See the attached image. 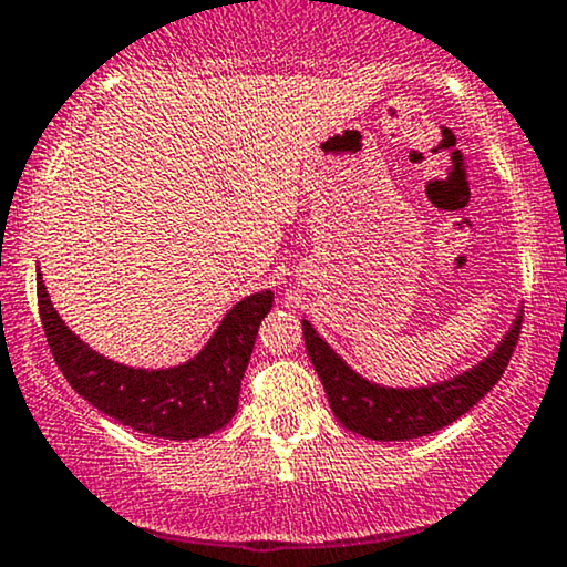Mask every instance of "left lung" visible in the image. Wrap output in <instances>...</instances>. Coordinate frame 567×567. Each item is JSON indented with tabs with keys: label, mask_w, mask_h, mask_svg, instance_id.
<instances>
[{
	"label": "left lung",
	"mask_w": 567,
	"mask_h": 567,
	"mask_svg": "<svg viewBox=\"0 0 567 567\" xmlns=\"http://www.w3.org/2000/svg\"><path fill=\"white\" fill-rule=\"evenodd\" d=\"M522 312L524 309H518L506 336L483 361L452 379L425 386H384L371 382L332 351L312 322L301 320V330H305L309 359L322 379L324 394L338 421L348 431L371 441H408L429 436L454 423L498 384L516 348Z\"/></svg>",
	"instance_id": "obj_1"
}]
</instances>
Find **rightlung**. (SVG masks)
Listing matches in <instances>:
<instances>
[{
  "instance_id": "1",
  "label": "right lung",
  "mask_w": 567,
  "mask_h": 567,
  "mask_svg": "<svg viewBox=\"0 0 567 567\" xmlns=\"http://www.w3.org/2000/svg\"><path fill=\"white\" fill-rule=\"evenodd\" d=\"M35 281L38 309L56 367L72 390L100 413L169 441L208 436L235 417L239 382L262 317L274 307V291H255L237 301L193 359L167 369H136L92 351L53 309L41 268Z\"/></svg>"
}]
</instances>
